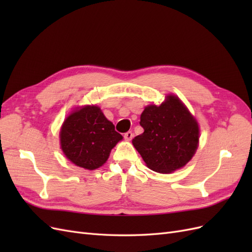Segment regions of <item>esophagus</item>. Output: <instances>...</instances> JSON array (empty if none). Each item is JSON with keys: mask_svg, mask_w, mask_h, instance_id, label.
<instances>
[{"mask_svg": "<svg viewBox=\"0 0 252 252\" xmlns=\"http://www.w3.org/2000/svg\"><path fill=\"white\" fill-rule=\"evenodd\" d=\"M132 136H133V133H132L131 131H127V132L124 134V138H125V140H127V141H130V140L132 139Z\"/></svg>", "mask_w": 252, "mask_h": 252, "instance_id": "34e87169", "label": "esophagus"}]
</instances>
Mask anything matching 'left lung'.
<instances>
[{"mask_svg":"<svg viewBox=\"0 0 252 252\" xmlns=\"http://www.w3.org/2000/svg\"><path fill=\"white\" fill-rule=\"evenodd\" d=\"M140 125L144 132L132 144L154 171L170 173L182 168L199 146V124L177 95L168 94L161 105L145 107Z\"/></svg>","mask_w":252,"mask_h":252,"instance_id":"left-lung-1","label":"left lung"}]
</instances>
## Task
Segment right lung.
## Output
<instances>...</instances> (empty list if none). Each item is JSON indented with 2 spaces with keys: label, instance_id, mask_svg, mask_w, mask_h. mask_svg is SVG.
<instances>
[{
  "label": "right lung",
  "instance_id": "1",
  "mask_svg": "<svg viewBox=\"0 0 252 252\" xmlns=\"http://www.w3.org/2000/svg\"><path fill=\"white\" fill-rule=\"evenodd\" d=\"M123 136L114 130L101 108H75L61 127L60 143L65 157L82 168L94 170L107 161L111 149Z\"/></svg>",
  "mask_w": 252,
  "mask_h": 252
}]
</instances>
